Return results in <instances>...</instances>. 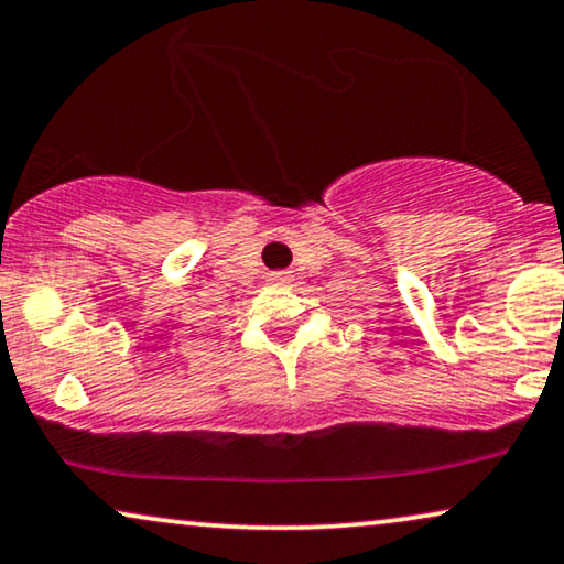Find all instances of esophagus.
Wrapping results in <instances>:
<instances>
[{"mask_svg": "<svg viewBox=\"0 0 564 564\" xmlns=\"http://www.w3.org/2000/svg\"><path fill=\"white\" fill-rule=\"evenodd\" d=\"M269 282L276 284V288H288V284L292 282V276H290V272H272L269 274Z\"/></svg>", "mask_w": 564, "mask_h": 564, "instance_id": "esophagus-1", "label": "esophagus"}]
</instances>
